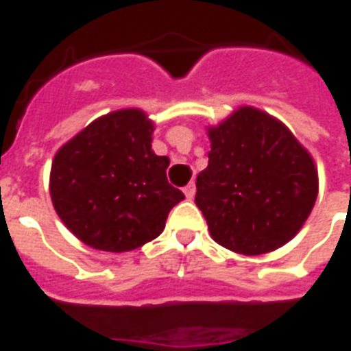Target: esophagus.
I'll list each match as a JSON object with an SVG mask.
<instances>
[{
    "label": "esophagus",
    "mask_w": 351,
    "mask_h": 351,
    "mask_svg": "<svg viewBox=\"0 0 351 351\" xmlns=\"http://www.w3.org/2000/svg\"><path fill=\"white\" fill-rule=\"evenodd\" d=\"M183 193H185V196H187L189 200H191V198H193V196H195V193H196V185H195V183H189L187 187L183 189Z\"/></svg>",
    "instance_id": "34e87169"
}]
</instances>
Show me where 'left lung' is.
Returning a JSON list of instances; mask_svg holds the SVG:
<instances>
[{
	"instance_id": "8db88e82",
	"label": "left lung",
	"mask_w": 351,
	"mask_h": 351,
	"mask_svg": "<svg viewBox=\"0 0 351 351\" xmlns=\"http://www.w3.org/2000/svg\"><path fill=\"white\" fill-rule=\"evenodd\" d=\"M208 136L210 160L196 178L195 202L211 238L242 255L282 247L314 208V158L285 124L247 106Z\"/></svg>"
}]
</instances>
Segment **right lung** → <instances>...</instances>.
I'll use <instances>...</instances> for the list:
<instances>
[{
  "label": "right lung",
  "mask_w": 351,
  "mask_h": 351,
  "mask_svg": "<svg viewBox=\"0 0 351 351\" xmlns=\"http://www.w3.org/2000/svg\"><path fill=\"white\" fill-rule=\"evenodd\" d=\"M153 130L141 109H121L96 119L54 155L52 206L94 250L123 253L155 240L185 198L168 183L170 158L151 149Z\"/></svg>",
  "instance_id": "1"
}]
</instances>
